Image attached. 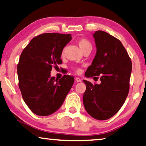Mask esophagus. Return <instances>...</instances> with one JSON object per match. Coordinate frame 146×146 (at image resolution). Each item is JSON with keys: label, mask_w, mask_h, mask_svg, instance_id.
Instances as JSON below:
<instances>
[{"label": "esophagus", "mask_w": 146, "mask_h": 146, "mask_svg": "<svg viewBox=\"0 0 146 146\" xmlns=\"http://www.w3.org/2000/svg\"><path fill=\"white\" fill-rule=\"evenodd\" d=\"M75 80L77 82H81L82 81V80L80 79V78H79V77H76L75 78Z\"/></svg>", "instance_id": "esophagus-1"}]
</instances>
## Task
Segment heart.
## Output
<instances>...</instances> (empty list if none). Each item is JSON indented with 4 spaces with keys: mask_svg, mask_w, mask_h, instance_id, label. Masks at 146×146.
<instances>
[{
    "mask_svg": "<svg viewBox=\"0 0 146 146\" xmlns=\"http://www.w3.org/2000/svg\"><path fill=\"white\" fill-rule=\"evenodd\" d=\"M78 44H79V47L80 48V49H81V50L82 52L84 51L86 49L92 50V44H91V42H90V41H89L88 40H87V39H86V38H79V40H78ZM64 52H65V48L62 50V56L64 54ZM72 69L75 71V72H77L78 73H80V71H81L80 69H79V67H77L75 66H73Z\"/></svg>",
    "mask_w": 146,
    "mask_h": 146,
    "instance_id": "b5f03b06",
    "label": "heart"
}]
</instances>
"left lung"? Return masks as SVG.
<instances>
[{"instance_id":"left-lung-1","label":"left lung","mask_w":146,"mask_h":146,"mask_svg":"<svg viewBox=\"0 0 146 146\" xmlns=\"http://www.w3.org/2000/svg\"><path fill=\"white\" fill-rule=\"evenodd\" d=\"M93 36L97 52L85 75H100L101 83L92 84L83 80L86 86L83 104L91 117L106 120L116 114L126 100L129 92L132 62L118 38L102 31H96Z\"/></svg>"}]
</instances>
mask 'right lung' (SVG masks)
<instances>
[{
	"label": "right lung",
	"instance_id": "add662e5",
	"mask_svg": "<svg viewBox=\"0 0 146 146\" xmlns=\"http://www.w3.org/2000/svg\"><path fill=\"white\" fill-rule=\"evenodd\" d=\"M71 40V34L43 33L33 38L21 52L17 66L18 86L35 114L47 116L57 111L73 86V76L50 77L52 67L62 64V50Z\"/></svg>",
	"mask_w": 146,
	"mask_h": 146
}]
</instances>
